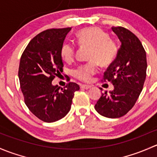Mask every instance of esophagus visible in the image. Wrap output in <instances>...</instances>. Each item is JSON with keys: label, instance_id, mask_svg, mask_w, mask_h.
<instances>
[{"label": "esophagus", "instance_id": "esophagus-1", "mask_svg": "<svg viewBox=\"0 0 157 157\" xmlns=\"http://www.w3.org/2000/svg\"><path fill=\"white\" fill-rule=\"evenodd\" d=\"M81 89H83V90H88L91 88V86L90 85H81L80 86Z\"/></svg>", "mask_w": 157, "mask_h": 157}]
</instances>
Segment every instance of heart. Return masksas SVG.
<instances>
[{
  "instance_id": "1",
  "label": "heart",
  "mask_w": 157,
  "mask_h": 157,
  "mask_svg": "<svg viewBox=\"0 0 157 157\" xmlns=\"http://www.w3.org/2000/svg\"><path fill=\"white\" fill-rule=\"evenodd\" d=\"M76 41L79 46H88L90 49L88 54L89 62L79 66L73 70L72 75L82 82H89L92 76L98 71V64L101 67H108L116 59L118 48L116 41L109 37L104 30L97 27H89L78 31ZM75 54V45L64 43L61 48L60 54L66 62L73 60Z\"/></svg>"
}]
</instances>
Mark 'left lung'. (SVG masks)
<instances>
[{"label":"left lung","mask_w":157,"mask_h":157,"mask_svg":"<svg viewBox=\"0 0 157 157\" xmlns=\"http://www.w3.org/2000/svg\"><path fill=\"white\" fill-rule=\"evenodd\" d=\"M121 41L115 60L104 72L103 81L114 89L105 91L95 104L101 116L111 119L125 115L136 103L146 78L147 56L138 37L124 27H112Z\"/></svg>","instance_id":"left-lung-1"}]
</instances>
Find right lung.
Returning <instances> with one entry per match:
<instances>
[{"instance_id": "right-lung-1", "label": "right lung", "mask_w": 157, "mask_h": 157, "mask_svg": "<svg viewBox=\"0 0 157 157\" xmlns=\"http://www.w3.org/2000/svg\"><path fill=\"white\" fill-rule=\"evenodd\" d=\"M71 28L51 29L37 35L28 44L20 58L19 79L27 107L45 122L59 120L70 110L76 83L64 88L52 85L63 72L61 48Z\"/></svg>"}]
</instances>
